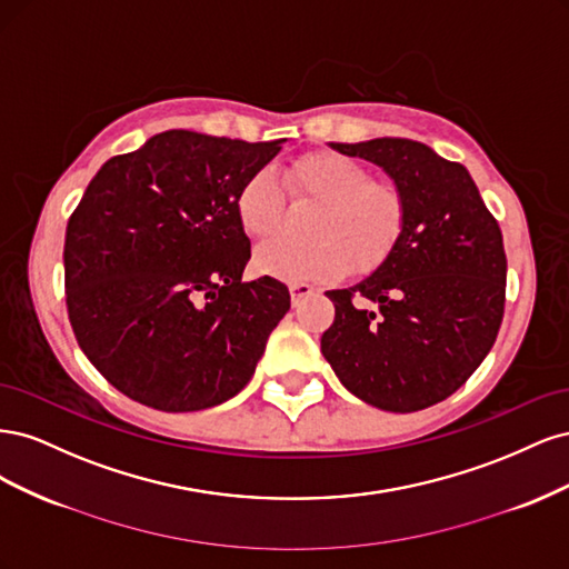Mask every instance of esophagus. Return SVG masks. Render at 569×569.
<instances>
[{
  "label": "esophagus",
  "instance_id": "obj_1",
  "mask_svg": "<svg viewBox=\"0 0 569 569\" xmlns=\"http://www.w3.org/2000/svg\"><path fill=\"white\" fill-rule=\"evenodd\" d=\"M289 295H291V306H299L303 299L313 295L311 284H289Z\"/></svg>",
  "mask_w": 569,
  "mask_h": 569
}]
</instances>
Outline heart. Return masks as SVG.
Masks as SVG:
<instances>
[{
  "mask_svg": "<svg viewBox=\"0 0 569 569\" xmlns=\"http://www.w3.org/2000/svg\"><path fill=\"white\" fill-rule=\"evenodd\" d=\"M295 203L318 206L308 226L313 244H261L253 270L289 284H327L349 270L370 274L399 247L408 222V201L393 180L372 178L370 168L335 151H313L287 168ZM237 220L253 239L280 234L287 218L282 189L268 170H256L237 199Z\"/></svg>",
  "mask_w": 569,
  "mask_h": 569,
  "instance_id": "1",
  "label": "heart"
}]
</instances>
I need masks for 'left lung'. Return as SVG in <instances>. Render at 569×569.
<instances>
[{
	"instance_id": "obj_1",
	"label": "left lung",
	"mask_w": 569,
	"mask_h": 569,
	"mask_svg": "<svg viewBox=\"0 0 569 569\" xmlns=\"http://www.w3.org/2000/svg\"><path fill=\"white\" fill-rule=\"evenodd\" d=\"M330 147L380 166L403 189L408 222L382 268L327 291L335 322L320 339L322 356L375 408H429L468 382L493 347L506 308L501 228L468 168L422 142L377 137Z\"/></svg>"
}]
</instances>
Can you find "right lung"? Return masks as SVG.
I'll return each mask as SVG.
<instances>
[{
    "label": "right lung",
    "instance_id": "obj_1",
    "mask_svg": "<svg viewBox=\"0 0 569 569\" xmlns=\"http://www.w3.org/2000/svg\"><path fill=\"white\" fill-rule=\"evenodd\" d=\"M284 140L153 134L99 168L66 228L68 320L82 353L132 401L166 412L242 391L289 311V289L242 282V182Z\"/></svg>",
    "mask_w": 569,
    "mask_h": 569
}]
</instances>
